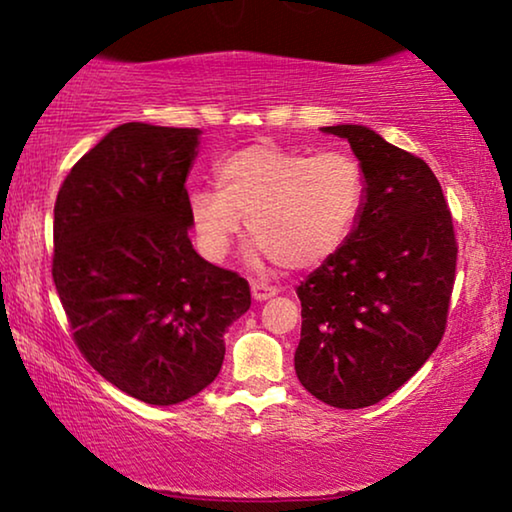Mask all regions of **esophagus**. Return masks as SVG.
Masks as SVG:
<instances>
[{"label":"esophagus","instance_id":"obj_1","mask_svg":"<svg viewBox=\"0 0 512 512\" xmlns=\"http://www.w3.org/2000/svg\"><path fill=\"white\" fill-rule=\"evenodd\" d=\"M279 291L274 286H270V284H263V281H254V284H251V298H254L256 302H263V300H270V298H274V295H277Z\"/></svg>","mask_w":512,"mask_h":512}]
</instances>
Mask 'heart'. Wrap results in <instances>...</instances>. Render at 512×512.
Returning <instances> with one entry per match:
<instances>
[{
    "label": "heart",
    "instance_id": "obj_1",
    "mask_svg": "<svg viewBox=\"0 0 512 512\" xmlns=\"http://www.w3.org/2000/svg\"><path fill=\"white\" fill-rule=\"evenodd\" d=\"M217 187L189 194L198 247L221 261L244 219L263 254L281 268H316L335 256L358 226L367 175L344 152H291L251 145L214 166Z\"/></svg>",
    "mask_w": 512,
    "mask_h": 512
}]
</instances>
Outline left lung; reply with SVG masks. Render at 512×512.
Listing matches in <instances>:
<instances>
[{"label":"left lung","mask_w":512,"mask_h":512,"mask_svg":"<svg viewBox=\"0 0 512 512\" xmlns=\"http://www.w3.org/2000/svg\"><path fill=\"white\" fill-rule=\"evenodd\" d=\"M344 138L367 203L342 249L298 286L295 374L337 409H365L411 379L439 346L455 281L453 217L432 168L362 124Z\"/></svg>","instance_id":"8db88e82"}]
</instances>
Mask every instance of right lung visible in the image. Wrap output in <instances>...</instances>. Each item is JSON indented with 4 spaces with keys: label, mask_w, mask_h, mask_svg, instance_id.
Returning a JSON list of instances; mask_svg holds the SVG:
<instances>
[{
    "label": "right lung",
    "mask_w": 512,
    "mask_h": 512,
    "mask_svg": "<svg viewBox=\"0 0 512 512\" xmlns=\"http://www.w3.org/2000/svg\"><path fill=\"white\" fill-rule=\"evenodd\" d=\"M201 129L127 122L106 133L55 203L53 279L87 362L127 395L170 406L217 379L247 279L196 254L189 170Z\"/></svg>",
    "instance_id": "right-lung-1"
}]
</instances>
